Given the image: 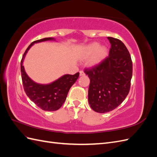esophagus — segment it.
Returning a JSON list of instances; mask_svg holds the SVG:
<instances>
[{"label": "esophagus", "mask_w": 157, "mask_h": 157, "mask_svg": "<svg viewBox=\"0 0 157 157\" xmlns=\"http://www.w3.org/2000/svg\"><path fill=\"white\" fill-rule=\"evenodd\" d=\"M80 76H84L85 75V73H84L83 71H80Z\"/></svg>", "instance_id": "34e87169"}]
</instances>
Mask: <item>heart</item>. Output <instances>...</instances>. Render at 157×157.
<instances>
[{"label":"heart","mask_w":157,"mask_h":157,"mask_svg":"<svg viewBox=\"0 0 157 157\" xmlns=\"http://www.w3.org/2000/svg\"><path fill=\"white\" fill-rule=\"evenodd\" d=\"M108 55V50L105 46H99L97 42L88 45L84 49L82 56L84 58H88V63L90 65H96L100 63L106 58Z\"/></svg>","instance_id":"1"}]
</instances>
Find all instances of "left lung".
Instances as JSON below:
<instances>
[{
	"label": "left lung",
	"mask_w": 157,
	"mask_h": 157,
	"mask_svg": "<svg viewBox=\"0 0 157 157\" xmlns=\"http://www.w3.org/2000/svg\"><path fill=\"white\" fill-rule=\"evenodd\" d=\"M111 43L109 56L100 63L84 69L90 80L88 101L97 113L111 111L129 93L132 61L127 48L119 39L107 37Z\"/></svg>",
	"instance_id": "left-lung-1"
}]
</instances>
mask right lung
Returning a JSON list of instances; mask_svg holds the SVG:
<instances>
[{
	"label": "right lung",
	"mask_w": 157,
	"mask_h": 157,
	"mask_svg": "<svg viewBox=\"0 0 157 157\" xmlns=\"http://www.w3.org/2000/svg\"><path fill=\"white\" fill-rule=\"evenodd\" d=\"M54 40L53 38H44L37 40L28 46L21 60V74L24 91L35 105L44 111H54L59 109L65 102L71 87L77 81L79 73L65 75L49 84H40L35 82L26 74L23 65V59L27 51L36 42Z\"/></svg>",
	"instance_id": "1"
}]
</instances>
